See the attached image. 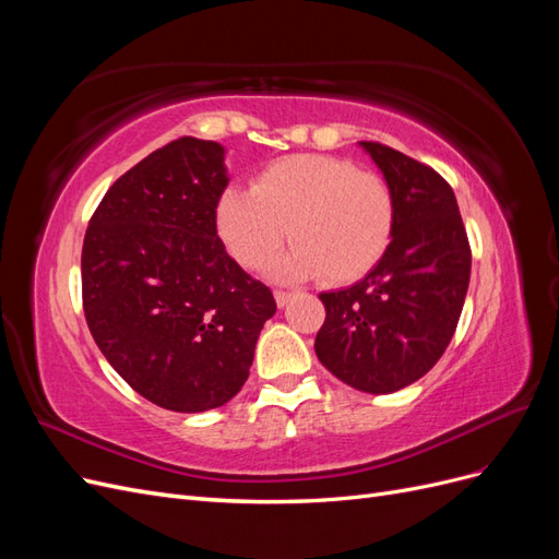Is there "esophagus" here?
Here are the masks:
<instances>
[{
  "mask_svg": "<svg viewBox=\"0 0 559 559\" xmlns=\"http://www.w3.org/2000/svg\"><path fill=\"white\" fill-rule=\"evenodd\" d=\"M294 298V294H289V292H275V302H277V308H284V306H289V300Z\"/></svg>",
  "mask_w": 559,
  "mask_h": 559,
  "instance_id": "esophagus-1",
  "label": "esophagus"
}]
</instances>
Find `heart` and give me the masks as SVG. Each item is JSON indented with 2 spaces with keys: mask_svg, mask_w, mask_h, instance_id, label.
<instances>
[{
  "mask_svg": "<svg viewBox=\"0 0 559 559\" xmlns=\"http://www.w3.org/2000/svg\"><path fill=\"white\" fill-rule=\"evenodd\" d=\"M394 200L386 183L335 156L298 154L230 186L216 202L218 238L240 265L263 267L292 235L296 247L270 267L282 282L364 277L389 245Z\"/></svg>",
  "mask_w": 559,
  "mask_h": 559,
  "instance_id": "heart-1",
  "label": "heart"
}]
</instances>
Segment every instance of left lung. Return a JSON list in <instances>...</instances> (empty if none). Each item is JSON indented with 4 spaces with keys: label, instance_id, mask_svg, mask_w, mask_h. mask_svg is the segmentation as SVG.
<instances>
[{
    "label": "left lung",
    "instance_id": "1",
    "mask_svg": "<svg viewBox=\"0 0 559 559\" xmlns=\"http://www.w3.org/2000/svg\"><path fill=\"white\" fill-rule=\"evenodd\" d=\"M394 200L382 259L326 308L317 359L366 394H392L429 373L450 345L471 277L468 238L450 183L396 148L359 142Z\"/></svg>",
    "mask_w": 559,
    "mask_h": 559
}]
</instances>
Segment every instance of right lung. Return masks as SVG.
<instances>
[{"label":"right lung","instance_id":"obj_1","mask_svg":"<svg viewBox=\"0 0 559 559\" xmlns=\"http://www.w3.org/2000/svg\"><path fill=\"white\" fill-rule=\"evenodd\" d=\"M226 148L181 138L118 179L81 253L83 312L134 392L175 413L228 403L249 378L277 306L216 235Z\"/></svg>","mask_w":559,"mask_h":559}]
</instances>
